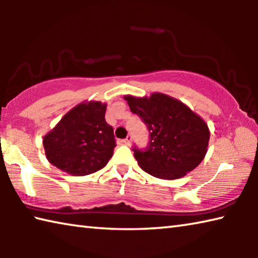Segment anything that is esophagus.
Here are the masks:
<instances>
[{
	"label": "esophagus",
	"mask_w": 258,
	"mask_h": 258,
	"mask_svg": "<svg viewBox=\"0 0 258 258\" xmlns=\"http://www.w3.org/2000/svg\"><path fill=\"white\" fill-rule=\"evenodd\" d=\"M121 142H123L124 145H126V146H130L131 142H132V135H128V137L126 138V139H124Z\"/></svg>",
	"instance_id": "34e87169"
}]
</instances>
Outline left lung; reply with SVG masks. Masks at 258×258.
Wrapping results in <instances>:
<instances>
[{"mask_svg":"<svg viewBox=\"0 0 258 258\" xmlns=\"http://www.w3.org/2000/svg\"><path fill=\"white\" fill-rule=\"evenodd\" d=\"M124 99L150 132L149 147L133 149L143 171L163 180H176L202 163L211 133L198 113L180 100L159 92L142 98L125 95Z\"/></svg>","mask_w":258,"mask_h":258,"instance_id":"left-lung-1","label":"left lung"}]
</instances>
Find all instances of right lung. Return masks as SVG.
I'll return each mask as SVG.
<instances>
[{"label":"right lung","mask_w":258,"mask_h":258,"mask_svg":"<svg viewBox=\"0 0 258 258\" xmlns=\"http://www.w3.org/2000/svg\"><path fill=\"white\" fill-rule=\"evenodd\" d=\"M106 109L107 103L93 100L71 109L43 137L47 160L74 176L103 168L116 147L113 130L104 119Z\"/></svg>","instance_id":"1"}]
</instances>
